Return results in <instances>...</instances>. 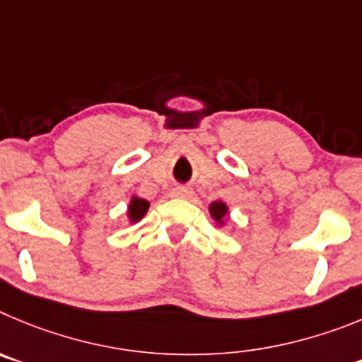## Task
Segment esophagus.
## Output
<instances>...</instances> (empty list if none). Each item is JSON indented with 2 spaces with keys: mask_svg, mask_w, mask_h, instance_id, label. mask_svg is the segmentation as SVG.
Returning a JSON list of instances; mask_svg holds the SVG:
<instances>
[{
  "mask_svg": "<svg viewBox=\"0 0 362 362\" xmlns=\"http://www.w3.org/2000/svg\"><path fill=\"white\" fill-rule=\"evenodd\" d=\"M171 197L173 198H191L193 197V191L191 189H184V187H178L171 191Z\"/></svg>",
  "mask_w": 362,
  "mask_h": 362,
  "instance_id": "1",
  "label": "esophagus"
}]
</instances>
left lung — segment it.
<instances>
[{
	"label": "left lung",
	"instance_id": "1",
	"mask_svg": "<svg viewBox=\"0 0 362 362\" xmlns=\"http://www.w3.org/2000/svg\"><path fill=\"white\" fill-rule=\"evenodd\" d=\"M209 214L211 218L214 220L218 227H223L229 220V205L226 202L216 200V202H211L209 204Z\"/></svg>",
	"mask_w": 362,
	"mask_h": 362
}]
</instances>
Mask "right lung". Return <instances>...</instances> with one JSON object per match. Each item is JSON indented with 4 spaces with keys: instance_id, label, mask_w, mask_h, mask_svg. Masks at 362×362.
<instances>
[{
    "instance_id": "1",
    "label": "right lung",
    "mask_w": 362,
    "mask_h": 362,
    "mask_svg": "<svg viewBox=\"0 0 362 362\" xmlns=\"http://www.w3.org/2000/svg\"><path fill=\"white\" fill-rule=\"evenodd\" d=\"M149 209V202L144 200V198L136 197V194H132L128 204V211H126V218H128V223L133 226V223H139L142 218L146 216Z\"/></svg>"
}]
</instances>
